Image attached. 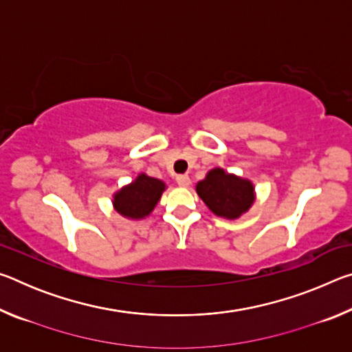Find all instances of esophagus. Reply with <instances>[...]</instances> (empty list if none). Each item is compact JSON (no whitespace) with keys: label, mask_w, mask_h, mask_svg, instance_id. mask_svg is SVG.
<instances>
[{"label":"esophagus","mask_w":352,"mask_h":352,"mask_svg":"<svg viewBox=\"0 0 352 352\" xmlns=\"http://www.w3.org/2000/svg\"><path fill=\"white\" fill-rule=\"evenodd\" d=\"M175 182H177L178 186L186 188V186H189V184H190V178L188 175H177Z\"/></svg>","instance_id":"obj_1"}]
</instances>
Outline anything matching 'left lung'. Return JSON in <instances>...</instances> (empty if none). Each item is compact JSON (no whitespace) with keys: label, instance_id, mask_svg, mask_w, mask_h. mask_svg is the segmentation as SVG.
<instances>
[{"label":"left lung","instance_id":"obj_1","mask_svg":"<svg viewBox=\"0 0 352 352\" xmlns=\"http://www.w3.org/2000/svg\"><path fill=\"white\" fill-rule=\"evenodd\" d=\"M199 197L220 217L236 219L253 204V184L216 168L197 184Z\"/></svg>","mask_w":352,"mask_h":352}]
</instances>
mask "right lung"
Instances as JSON below:
<instances>
[{"instance_id":"obj_1","label":"right lung","mask_w":352,"mask_h":352,"mask_svg":"<svg viewBox=\"0 0 352 352\" xmlns=\"http://www.w3.org/2000/svg\"><path fill=\"white\" fill-rule=\"evenodd\" d=\"M164 183L158 178L141 174L136 180L115 194V210L124 217L142 219L148 216L158 204L164 190Z\"/></svg>"}]
</instances>
